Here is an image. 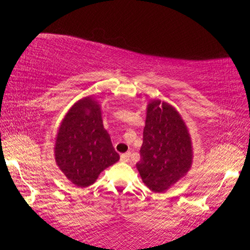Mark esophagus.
Listing matches in <instances>:
<instances>
[{"instance_id": "esophagus-1", "label": "esophagus", "mask_w": 250, "mask_h": 250, "mask_svg": "<svg viewBox=\"0 0 250 250\" xmlns=\"http://www.w3.org/2000/svg\"><path fill=\"white\" fill-rule=\"evenodd\" d=\"M120 159H121V161L122 162H128L129 161V159H130V153H125V154H122L121 156H120Z\"/></svg>"}]
</instances>
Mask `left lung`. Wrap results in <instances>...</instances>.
<instances>
[{"label": "left lung", "mask_w": 250, "mask_h": 250, "mask_svg": "<svg viewBox=\"0 0 250 250\" xmlns=\"http://www.w3.org/2000/svg\"><path fill=\"white\" fill-rule=\"evenodd\" d=\"M140 155L137 170L154 191L168 189L190 168V136L179 113L168 103L155 100L148 104Z\"/></svg>", "instance_id": "left-lung-1"}]
</instances>
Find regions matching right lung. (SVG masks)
I'll return each mask as SVG.
<instances>
[{
  "label": "right lung",
  "instance_id": "obj_1",
  "mask_svg": "<svg viewBox=\"0 0 250 250\" xmlns=\"http://www.w3.org/2000/svg\"><path fill=\"white\" fill-rule=\"evenodd\" d=\"M119 159L103 128L100 105L91 97L75 103L56 136L55 160L63 174L77 187H88Z\"/></svg>",
  "mask_w": 250,
  "mask_h": 250
}]
</instances>
